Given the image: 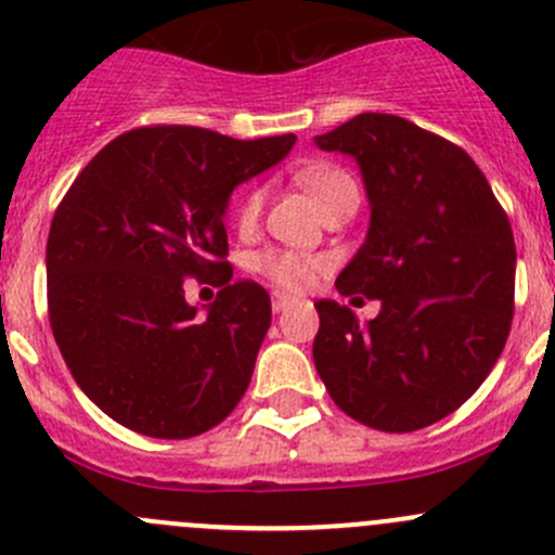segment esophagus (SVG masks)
Masks as SVG:
<instances>
[{
	"label": "esophagus",
	"mask_w": 555,
	"mask_h": 555,
	"mask_svg": "<svg viewBox=\"0 0 555 555\" xmlns=\"http://www.w3.org/2000/svg\"><path fill=\"white\" fill-rule=\"evenodd\" d=\"M291 305H294V299H291V296L280 294V291H275V294H272V310H275V312L288 310Z\"/></svg>",
	"instance_id": "34e87169"
}]
</instances>
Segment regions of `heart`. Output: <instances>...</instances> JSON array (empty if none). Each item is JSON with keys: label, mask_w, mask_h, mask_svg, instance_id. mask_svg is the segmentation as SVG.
Returning <instances> with one entry per match:
<instances>
[{"label": "heart", "mask_w": 555, "mask_h": 555, "mask_svg": "<svg viewBox=\"0 0 555 555\" xmlns=\"http://www.w3.org/2000/svg\"><path fill=\"white\" fill-rule=\"evenodd\" d=\"M299 183L301 189L315 199V205L323 207L339 189H343V185L350 183V178L345 172H339V169L326 167V164H315V167L301 169ZM261 207H264V189H250L237 205L240 227H254L261 216ZM254 267L256 272L270 278L272 283L280 285V288L299 291L315 278V272L321 270V261L312 259V256L294 254V250H264V254L256 256Z\"/></svg>", "instance_id": "1"}]
</instances>
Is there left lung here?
<instances>
[{"label": "left lung", "mask_w": 555, "mask_h": 555, "mask_svg": "<svg viewBox=\"0 0 555 555\" xmlns=\"http://www.w3.org/2000/svg\"><path fill=\"white\" fill-rule=\"evenodd\" d=\"M315 145L353 156L370 199L364 245L334 285L380 299L366 326L315 301V370L359 424L424 429L462 408L507 343L513 229L466 151L399 115L361 113Z\"/></svg>", "instance_id": "left-lung-1"}]
</instances>
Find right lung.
I'll return each instance as SVG.
<instances>
[{"mask_svg": "<svg viewBox=\"0 0 555 555\" xmlns=\"http://www.w3.org/2000/svg\"><path fill=\"white\" fill-rule=\"evenodd\" d=\"M294 142L142 126L69 185L48 234V315L75 383L126 429L189 440L243 399L272 305L254 280L229 283L223 216ZM185 276L222 285L205 317L184 301Z\"/></svg>", "mask_w": 555, "mask_h": 555, "instance_id": "1", "label": "right lung"}]
</instances>
